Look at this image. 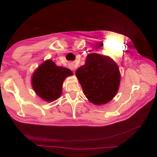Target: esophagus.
I'll return each instance as SVG.
<instances>
[{"label": "esophagus", "instance_id": "1", "mask_svg": "<svg viewBox=\"0 0 157 157\" xmlns=\"http://www.w3.org/2000/svg\"><path fill=\"white\" fill-rule=\"evenodd\" d=\"M69 67L70 69H71L72 71H75V69H76V67H75V65L73 63H70L69 64Z\"/></svg>", "mask_w": 157, "mask_h": 157}]
</instances>
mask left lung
<instances>
[{"label":"left lung","instance_id":"1","mask_svg":"<svg viewBox=\"0 0 157 157\" xmlns=\"http://www.w3.org/2000/svg\"><path fill=\"white\" fill-rule=\"evenodd\" d=\"M75 74L85 96L94 105H104L112 100L119 88V68L107 56L89 54L85 64L76 71Z\"/></svg>","mask_w":157,"mask_h":157}]
</instances>
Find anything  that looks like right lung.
<instances>
[{"label": "right lung", "mask_w": 157, "mask_h": 157, "mask_svg": "<svg viewBox=\"0 0 157 157\" xmlns=\"http://www.w3.org/2000/svg\"><path fill=\"white\" fill-rule=\"evenodd\" d=\"M72 75L70 69L56 65L52 59H47L33 72L31 85L38 96L45 101L52 102L61 96L63 81Z\"/></svg>", "instance_id": "obj_1"}]
</instances>
